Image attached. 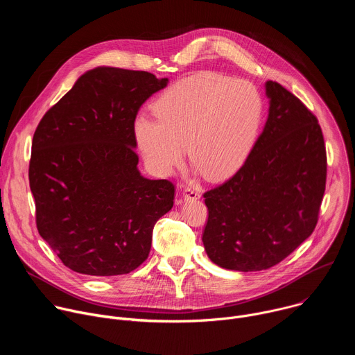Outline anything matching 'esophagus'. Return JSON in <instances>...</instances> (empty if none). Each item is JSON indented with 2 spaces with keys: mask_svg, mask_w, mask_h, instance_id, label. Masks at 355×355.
I'll return each mask as SVG.
<instances>
[{
  "mask_svg": "<svg viewBox=\"0 0 355 355\" xmlns=\"http://www.w3.org/2000/svg\"><path fill=\"white\" fill-rule=\"evenodd\" d=\"M200 198V189L195 185H191V187H187L184 189V199L185 200H196Z\"/></svg>",
  "mask_w": 355,
  "mask_h": 355,
  "instance_id": "esophagus-1",
  "label": "esophagus"
}]
</instances>
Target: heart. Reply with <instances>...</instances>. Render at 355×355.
<instances>
[{"instance_id":"1","label":"heart","mask_w":355,"mask_h":355,"mask_svg":"<svg viewBox=\"0 0 355 355\" xmlns=\"http://www.w3.org/2000/svg\"><path fill=\"white\" fill-rule=\"evenodd\" d=\"M156 118L140 115L135 137L148 167L170 174L187 155L209 178L236 170L256 141L260 92L245 80L204 71L178 80L155 103Z\"/></svg>"}]
</instances>
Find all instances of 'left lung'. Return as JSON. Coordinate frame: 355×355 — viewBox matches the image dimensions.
<instances>
[{
	"instance_id": "1",
	"label": "left lung",
	"mask_w": 355,
	"mask_h": 355,
	"mask_svg": "<svg viewBox=\"0 0 355 355\" xmlns=\"http://www.w3.org/2000/svg\"><path fill=\"white\" fill-rule=\"evenodd\" d=\"M263 133L240 170L204 193L209 212L202 236L216 266L261 271L281 263L316 227L327 157L318 118L275 81Z\"/></svg>"
}]
</instances>
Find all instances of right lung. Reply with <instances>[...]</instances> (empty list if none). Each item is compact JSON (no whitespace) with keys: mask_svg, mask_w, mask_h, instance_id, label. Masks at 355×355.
<instances>
[{"mask_svg":"<svg viewBox=\"0 0 355 355\" xmlns=\"http://www.w3.org/2000/svg\"><path fill=\"white\" fill-rule=\"evenodd\" d=\"M168 78L96 67L39 122L29 162L36 226L62 263L92 277L129 274L147 257L174 184L137 170L133 125Z\"/></svg>","mask_w":355,"mask_h":355,"instance_id":"obj_1","label":"right lung"}]
</instances>
